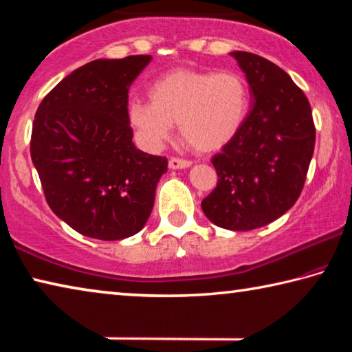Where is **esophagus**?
I'll list each match as a JSON object with an SVG mask.
<instances>
[{
    "label": "esophagus",
    "mask_w": 352,
    "mask_h": 352,
    "mask_svg": "<svg viewBox=\"0 0 352 352\" xmlns=\"http://www.w3.org/2000/svg\"><path fill=\"white\" fill-rule=\"evenodd\" d=\"M190 164H192V162H189V160H184V158L172 157L169 160V168L170 169H184V168H189Z\"/></svg>",
    "instance_id": "34e87169"
}]
</instances>
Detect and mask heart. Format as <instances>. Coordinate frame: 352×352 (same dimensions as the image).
<instances>
[{
	"instance_id": "obj_1",
	"label": "heart",
	"mask_w": 352,
	"mask_h": 352,
	"mask_svg": "<svg viewBox=\"0 0 352 352\" xmlns=\"http://www.w3.org/2000/svg\"><path fill=\"white\" fill-rule=\"evenodd\" d=\"M148 99L130 100L127 119L151 151L170 138L174 124L194 148L217 151L236 138L252 109L248 82L236 71H170L151 83Z\"/></svg>"
}]
</instances>
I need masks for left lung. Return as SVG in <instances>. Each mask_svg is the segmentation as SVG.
<instances>
[{
	"label": "left lung",
	"instance_id": "obj_1",
	"mask_svg": "<svg viewBox=\"0 0 352 352\" xmlns=\"http://www.w3.org/2000/svg\"><path fill=\"white\" fill-rule=\"evenodd\" d=\"M231 56L247 76L253 105L241 132L211 160L219 180L201 210L220 228L248 231L281 217L300 197L315 126L306 94L284 69L252 52Z\"/></svg>",
	"mask_w": 352,
	"mask_h": 352
}]
</instances>
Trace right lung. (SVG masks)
Segmentation results:
<instances>
[{
	"instance_id": "right-lung-1",
	"label": "right lung",
	"mask_w": 352,
	"mask_h": 352,
	"mask_svg": "<svg viewBox=\"0 0 352 352\" xmlns=\"http://www.w3.org/2000/svg\"><path fill=\"white\" fill-rule=\"evenodd\" d=\"M151 56L99 58L46 94L32 124L31 158L47 205L87 237L126 239L151 216L168 158L132 142L129 88Z\"/></svg>"
}]
</instances>
